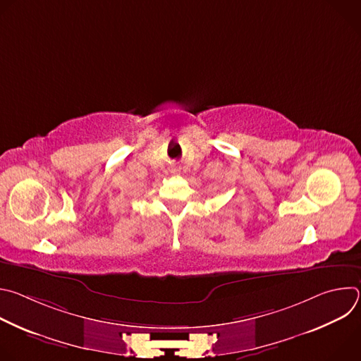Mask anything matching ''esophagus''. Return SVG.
<instances>
[{
    "label": "esophagus",
    "mask_w": 361,
    "mask_h": 361,
    "mask_svg": "<svg viewBox=\"0 0 361 361\" xmlns=\"http://www.w3.org/2000/svg\"><path fill=\"white\" fill-rule=\"evenodd\" d=\"M171 171H173V173H178V171H180V167H173Z\"/></svg>",
    "instance_id": "obj_1"
}]
</instances>
